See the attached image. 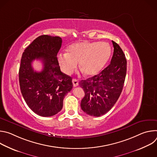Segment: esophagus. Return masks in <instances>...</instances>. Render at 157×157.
<instances>
[{"label": "esophagus", "instance_id": "1", "mask_svg": "<svg viewBox=\"0 0 157 157\" xmlns=\"http://www.w3.org/2000/svg\"><path fill=\"white\" fill-rule=\"evenodd\" d=\"M72 81H73V86H74L75 87H76V86H78L79 85V82H78V79H73Z\"/></svg>", "mask_w": 157, "mask_h": 157}]
</instances>
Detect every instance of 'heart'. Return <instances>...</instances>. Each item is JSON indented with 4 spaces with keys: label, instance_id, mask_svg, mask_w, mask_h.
Instances as JSON below:
<instances>
[{
    "label": "heart",
    "instance_id": "obj_1",
    "mask_svg": "<svg viewBox=\"0 0 157 157\" xmlns=\"http://www.w3.org/2000/svg\"><path fill=\"white\" fill-rule=\"evenodd\" d=\"M67 53H61L57 56L62 71L70 75L79 68L85 75L92 76L99 73L109 61L111 48L105 42L83 41L75 43L66 49Z\"/></svg>",
    "mask_w": 157,
    "mask_h": 157
}]
</instances>
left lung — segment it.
I'll return each mask as SVG.
<instances>
[{
    "mask_svg": "<svg viewBox=\"0 0 157 157\" xmlns=\"http://www.w3.org/2000/svg\"><path fill=\"white\" fill-rule=\"evenodd\" d=\"M112 42L114 53L110 64L99 74L79 82L85 93L81 107L89 116L99 117L107 113L114 105L122 91L127 60L119 44Z\"/></svg>",
    "mask_w": 157,
    "mask_h": 157,
    "instance_id": "obj_1",
    "label": "left lung"
}]
</instances>
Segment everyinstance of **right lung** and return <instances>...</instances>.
<instances>
[{"label":"right lung","instance_id":"add662e5","mask_svg":"<svg viewBox=\"0 0 157 157\" xmlns=\"http://www.w3.org/2000/svg\"><path fill=\"white\" fill-rule=\"evenodd\" d=\"M59 36L41 35L34 40L22 54L19 83L27 104L36 114L50 117L62 109L64 96L73 88L72 78L63 73L57 59L61 47ZM40 59L44 68L34 71L31 63Z\"/></svg>","mask_w":157,"mask_h":157}]
</instances>
